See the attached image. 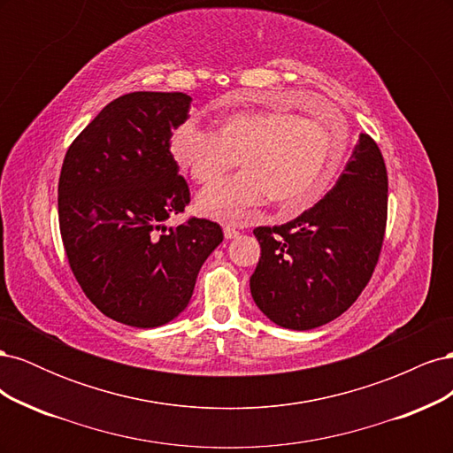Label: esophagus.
<instances>
[{
  "label": "esophagus",
  "mask_w": 453,
  "mask_h": 453,
  "mask_svg": "<svg viewBox=\"0 0 453 453\" xmlns=\"http://www.w3.org/2000/svg\"><path fill=\"white\" fill-rule=\"evenodd\" d=\"M223 232H225V238L226 240H232V238H236L240 232H238V228L234 226V225H225L223 226Z\"/></svg>",
  "instance_id": "esophagus-1"
}]
</instances>
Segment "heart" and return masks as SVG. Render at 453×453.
Listing matches in <instances>:
<instances>
[{"mask_svg": "<svg viewBox=\"0 0 453 453\" xmlns=\"http://www.w3.org/2000/svg\"><path fill=\"white\" fill-rule=\"evenodd\" d=\"M348 149L340 119L328 122L280 111H236L217 120L215 132L193 122L175 128L170 153L198 185H211L232 170L228 181L205 188L196 210L219 221H238L270 198L283 215L313 208L334 183Z\"/></svg>", "mask_w": 453, "mask_h": 453, "instance_id": "heart-1", "label": "heart"}]
</instances>
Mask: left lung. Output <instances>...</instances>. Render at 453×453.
I'll return each instance as SVG.
<instances>
[{
    "mask_svg": "<svg viewBox=\"0 0 453 453\" xmlns=\"http://www.w3.org/2000/svg\"><path fill=\"white\" fill-rule=\"evenodd\" d=\"M388 223V170L368 134L326 196L293 221L257 226L258 265L250 280L270 321L308 331L359 298L378 265Z\"/></svg>",
    "mask_w": 453,
    "mask_h": 453,
    "instance_id": "left-lung-1",
    "label": "left lung"
}]
</instances>
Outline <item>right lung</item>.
<instances>
[{"label":"right lung","mask_w":453,"mask_h":453,"mask_svg":"<svg viewBox=\"0 0 453 453\" xmlns=\"http://www.w3.org/2000/svg\"><path fill=\"white\" fill-rule=\"evenodd\" d=\"M183 92H130L107 104L70 145L58 221L81 289L107 318L153 328L180 315L203 260L223 242L210 219L164 226L190 202L170 138L188 119Z\"/></svg>","instance_id":"obj_1"}]
</instances>
